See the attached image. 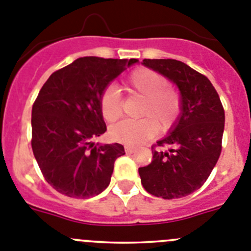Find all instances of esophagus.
Returning a JSON list of instances; mask_svg holds the SVG:
<instances>
[{"label":"esophagus","instance_id":"34e87169","mask_svg":"<svg viewBox=\"0 0 251 251\" xmlns=\"http://www.w3.org/2000/svg\"><path fill=\"white\" fill-rule=\"evenodd\" d=\"M124 149H126V151H127V153H134L135 151V147H133V146H126L124 147Z\"/></svg>","mask_w":251,"mask_h":251}]
</instances>
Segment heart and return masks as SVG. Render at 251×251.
<instances>
[{"label": "heart", "mask_w": 251, "mask_h": 251, "mask_svg": "<svg viewBox=\"0 0 251 251\" xmlns=\"http://www.w3.org/2000/svg\"><path fill=\"white\" fill-rule=\"evenodd\" d=\"M126 89L133 96L143 98L138 121H123L109 129V135L119 143L138 146L155 135L158 129L165 132L173 127L181 112V98L168 79L151 68L132 71L126 79ZM100 110L108 123L122 116V100L116 87L109 86L102 92Z\"/></svg>", "instance_id": "1"}]
</instances>
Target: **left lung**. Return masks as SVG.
Returning <instances> with one entry per match:
<instances>
[{
  "instance_id": "8db88e82",
  "label": "left lung",
  "mask_w": 251,
  "mask_h": 251,
  "mask_svg": "<svg viewBox=\"0 0 251 251\" xmlns=\"http://www.w3.org/2000/svg\"><path fill=\"white\" fill-rule=\"evenodd\" d=\"M169 78L181 94V113L164 139L151 147L153 160L138 169L142 185L163 199L187 197L203 185L222 153L225 113L210 80L176 59H143ZM171 145L169 151L155 146Z\"/></svg>"
}]
</instances>
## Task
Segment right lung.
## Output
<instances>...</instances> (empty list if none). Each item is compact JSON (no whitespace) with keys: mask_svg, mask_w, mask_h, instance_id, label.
<instances>
[{"mask_svg":"<svg viewBox=\"0 0 251 251\" xmlns=\"http://www.w3.org/2000/svg\"><path fill=\"white\" fill-rule=\"evenodd\" d=\"M138 59L82 57L50 75L32 107V151L46 181L70 198L94 197L109 185L119 143L94 144L107 130L100 98Z\"/></svg>","mask_w":251,"mask_h":251,"instance_id":"add662e5","label":"right lung"}]
</instances>
